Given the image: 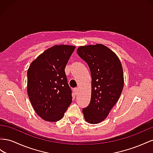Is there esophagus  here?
Here are the masks:
<instances>
[{"label": "esophagus", "mask_w": 153, "mask_h": 153, "mask_svg": "<svg viewBox=\"0 0 153 153\" xmlns=\"http://www.w3.org/2000/svg\"><path fill=\"white\" fill-rule=\"evenodd\" d=\"M79 88H74V92H75V94L77 95L78 93H79Z\"/></svg>", "instance_id": "34e87169"}]
</instances>
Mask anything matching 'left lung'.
I'll use <instances>...</instances> for the list:
<instances>
[{
  "label": "left lung",
  "mask_w": 153,
  "mask_h": 153,
  "mask_svg": "<svg viewBox=\"0 0 153 153\" xmlns=\"http://www.w3.org/2000/svg\"><path fill=\"white\" fill-rule=\"evenodd\" d=\"M77 52L88 64L91 76V100L82 113L88 123L98 124L107 117L123 91V67L115 53L102 44L80 46Z\"/></svg>",
  "instance_id": "8db88e82"
}]
</instances>
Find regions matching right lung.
I'll list each match as a JSON object with an SVG mask.
<instances>
[{
    "mask_svg": "<svg viewBox=\"0 0 153 153\" xmlns=\"http://www.w3.org/2000/svg\"><path fill=\"white\" fill-rule=\"evenodd\" d=\"M75 46L54 45L38 56L27 71V94L37 115L48 122L62 119L72 102L65 68Z\"/></svg>",
    "mask_w": 153,
    "mask_h": 153,
    "instance_id": "1",
    "label": "right lung"
}]
</instances>
